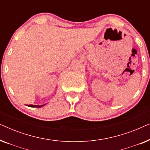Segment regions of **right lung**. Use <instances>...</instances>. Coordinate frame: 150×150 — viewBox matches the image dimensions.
I'll use <instances>...</instances> for the list:
<instances>
[{
	"instance_id": "obj_1",
	"label": "right lung",
	"mask_w": 150,
	"mask_h": 150,
	"mask_svg": "<svg viewBox=\"0 0 150 150\" xmlns=\"http://www.w3.org/2000/svg\"><path fill=\"white\" fill-rule=\"evenodd\" d=\"M44 105H40V106H37V105H32V104H30V105H28V106H30V107H37V108H40V107H42Z\"/></svg>"
}]
</instances>
